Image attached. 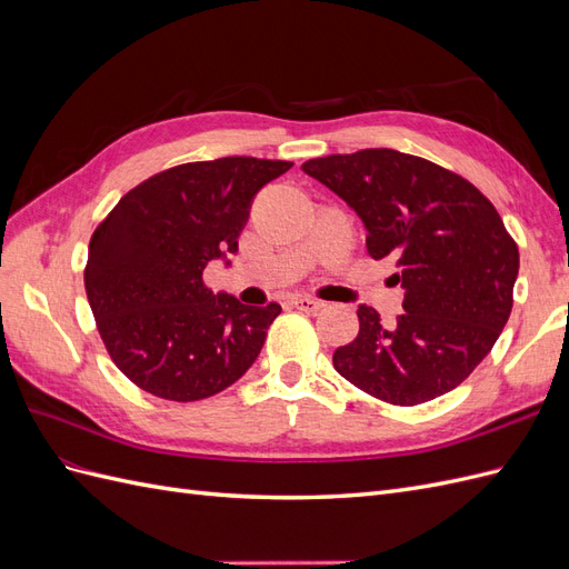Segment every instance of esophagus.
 <instances>
[{"instance_id":"obj_1","label":"esophagus","mask_w":569,"mask_h":569,"mask_svg":"<svg viewBox=\"0 0 569 569\" xmlns=\"http://www.w3.org/2000/svg\"><path fill=\"white\" fill-rule=\"evenodd\" d=\"M291 306L299 308V311H303V313H318L320 308H325L322 301H316V299H311V297H297V299H291Z\"/></svg>"}]
</instances>
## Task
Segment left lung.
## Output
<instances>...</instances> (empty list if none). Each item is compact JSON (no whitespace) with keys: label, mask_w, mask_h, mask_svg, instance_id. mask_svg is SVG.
I'll use <instances>...</instances> for the list:
<instances>
[{"label":"left lung","mask_w":569,"mask_h":569,"mask_svg":"<svg viewBox=\"0 0 569 569\" xmlns=\"http://www.w3.org/2000/svg\"><path fill=\"white\" fill-rule=\"evenodd\" d=\"M303 173L366 222L368 253L393 258L403 311L391 327L358 308V337L335 370L391 406H418L456 389L493 349L512 311L520 251L493 203L465 178L393 149L306 161Z\"/></svg>","instance_id":"1"}]
</instances>
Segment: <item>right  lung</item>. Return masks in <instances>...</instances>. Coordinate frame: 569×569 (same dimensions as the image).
<instances>
[{
    "mask_svg": "<svg viewBox=\"0 0 569 569\" xmlns=\"http://www.w3.org/2000/svg\"><path fill=\"white\" fill-rule=\"evenodd\" d=\"M289 168L251 157L182 163L132 187L99 222L84 291L101 341L132 385L187 403L251 368L282 308L213 295L203 268L237 251L256 192Z\"/></svg>",
    "mask_w": 569,
    "mask_h": 569,
    "instance_id": "1",
    "label": "right lung"
}]
</instances>
